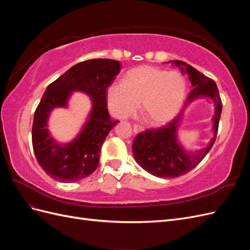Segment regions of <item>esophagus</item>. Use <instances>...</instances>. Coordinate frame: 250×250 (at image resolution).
I'll return each mask as SVG.
<instances>
[{
    "mask_svg": "<svg viewBox=\"0 0 250 250\" xmlns=\"http://www.w3.org/2000/svg\"><path fill=\"white\" fill-rule=\"evenodd\" d=\"M144 129H145V128H144V126H142V125H139V124H134L133 125V131L135 133H139L141 131H144Z\"/></svg>",
    "mask_w": 250,
    "mask_h": 250,
    "instance_id": "34e87169",
    "label": "esophagus"
}]
</instances>
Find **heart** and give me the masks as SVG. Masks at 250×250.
I'll return each mask as SVG.
<instances>
[{
	"label": "heart",
	"mask_w": 250,
	"mask_h": 250,
	"mask_svg": "<svg viewBox=\"0 0 250 250\" xmlns=\"http://www.w3.org/2000/svg\"><path fill=\"white\" fill-rule=\"evenodd\" d=\"M185 95L186 80L180 73L141 66L128 72L124 82L108 86L106 101L110 112L119 119L134 115L142 102L150 122L162 125L176 116Z\"/></svg>",
	"instance_id": "b5f03b06"
}]
</instances>
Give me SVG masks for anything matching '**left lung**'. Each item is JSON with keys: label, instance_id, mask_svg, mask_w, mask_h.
Masks as SVG:
<instances>
[{"label": "left lung", "instance_id": "left-lung-1", "mask_svg": "<svg viewBox=\"0 0 250 250\" xmlns=\"http://www.w3.org/2000/svg\"><path fill=\"white\" fill-rule=\"evenodd\" d=\"M173 63L185 67V72L188 74V78L193 85L187 97L186 104L199 96H208L215 101L216 111L213 118L215 137L209 142L208 146L200 150L198 153L188 154L185 152L177 144L175 135L176 127L183 116V111L163 127L146 129L138 133L132 144V152L135 161L148 173L163 178L185 175L199 165L216 141L222 111L221 98L213 79L207 77L195 67L184 62L174 60ZM184 67H181V70H184Z\"/></svg>", "mask_w": 250, "mask_h": 250}]
</instances>
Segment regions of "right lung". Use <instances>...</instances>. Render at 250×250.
Segmentation results:
<instances>
[{
    "mask_svg": "<svg viewBox=\"0 0 250 250\" xmlns=\"http://www.w3.org/2000/svg\"><path fill=\"white\" fill-rule=\"evenodd\" d=\"M121 71L113 59H89L72 66L48 85L36 107L32 146L42 169L60 183H74L90 175L99 166L103 143L119 121L110 119L106 93ZM73 90H82L93 99V110L80 137L65 146H58L46 130V119L54 107L65 106Z\"/></svg>",
    "mask_w": 250,
    "mask_h": 250,
    "instance_id": "1",
    "label": "right lung"
}]
</instances>
